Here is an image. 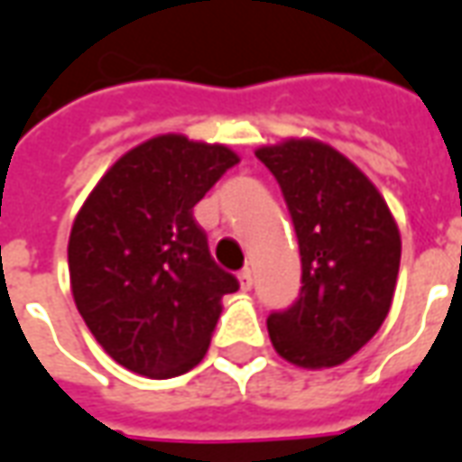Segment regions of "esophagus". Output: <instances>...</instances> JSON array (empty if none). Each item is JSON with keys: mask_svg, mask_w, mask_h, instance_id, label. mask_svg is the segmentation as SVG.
Returning a JSON list of instances; mask_svg holds the SVG:
<instances>
[{"mask_svg": "<svg viewBox=\"0 0 462 462\" xmlns=\"http://www.w3.org/2000/svg\"><path fill=\"white\" fill-rule=\"evenodd\" d=\"M238 283H241V289H251L254 286V273H251V268H244L241 273H238Z\"/></svg>", "mask_w": 462, "mask_h": 462, "instance_id": "1", "label": "esophagus"}]
</instances>
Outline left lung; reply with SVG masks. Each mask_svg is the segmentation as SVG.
Segmentation results:
<instances>
[{"label": "left lung", "instance_id": "obj_1", "mask_svg": "<svg viewBox=\"0 0 462 462\" xmlns=\"http://www.w3.org/2000/svg\"><path fill=\"white\" fill-rule=\"evenodd\" d=\"M300 251V291L271 310L268 336L286 361L330 368L358 353L391 310L401 234L378 189L343 153L310 139L263 146Z\"/></svg>", "mask_w": 462, "mask_h": 462}]
</instances>
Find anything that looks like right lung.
Wrapping results in <instances>:
<instances>
[{
  "mask_svg": "<svg viewBox=\"0 0 462 462\" xmlns=\"http://www.w3.org/2000/svg\"><path fill=\"white\" fill-rule=\"evenodd\" d=\"M236 163L218 143L156 136L124 153L81 206L69 236L71 293L124 368L173 378L208 351L238 281L211 258L194 206Z\"/></svg>",
  "mask_w": 462,
  "mask_h": 462,
  "instance_id": "add662e5",
  "label": "right lung"
}]
</instances>
